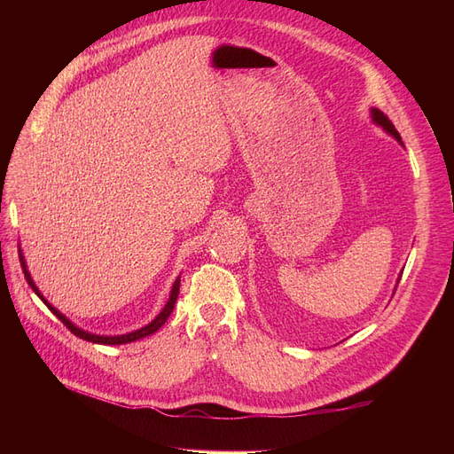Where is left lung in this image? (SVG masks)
I'll return each mask as SVG.
<instances>
[{"label":"left lung","instance_id":"left-lung-1","mask_svg":"<svg viewBox=\"0 0 454 454\" xmlns=\"http://www.w3.org/2000/svg\"><path fill=\"white\" fill-rule=\"evenodd\" d=\"M371 119H373V122H377L379 127H382L384 130H387L390 136H394V138L400 142L402 145H403V142H402V136H400V132L395 130V127L392 125V121L384 115L380 109H377V107H371Z\"/></svg>","mask_w":454,"mask_h":454}]
</instances>
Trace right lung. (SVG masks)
<instances>
[{
	"instance_id": "right-lung-1",
	"label": "right lung",
	"mask_w": 454,
	"mask_h": 454,
	"mask_svg": "<svg viewBox=\"0 0 454 454\" xmlns=\"http://www.w3.org/2000/svg\"><path fill=\"white\" fill-rule=\"evenodd\" d=\"M19 257H20V265H22V270H24V278H26V282H28V284L32 286V290L35 292V295H37L41 301H43V303L49 307V310H51L54 316H57V318H59L67 329H70V332H72L74 335H77L79 339H83V340H89V342H96V345H127V342H134V340L144 339V337H147V335H153V333L157 332V329H159L164 322L168 320V316H170L172 310H174L177 294H180V277H177L176 282H174V286H172L170 299L167 301V305H164V309L157 314L155 320H151L147 325H144V327H140V329H136V332H132V333H125V335H94V333L85 332V329L77 327L75 324H72L59 309H54V307L49 303V301H47L43 295H41L39 287L34 284V280H32V277H30L28 267H26V261H24V255H22V250H20V248H19Z\"/></svg>"
}]
</instances>
